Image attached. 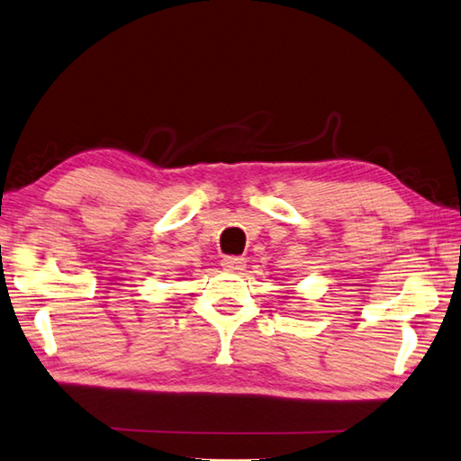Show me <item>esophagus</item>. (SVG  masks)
Here are the masks:
<instances>
[{
    "mask_svg": "<svg viewBox=\"0 0 461 461\" xmlns=\"http://www.w3.org/2000/svg\"><path fill=\"white\" fill-rule=\"evenodd\" d=\"M221 266H223V270L240 272V270H244V267H246V259L238 258V256H225L221 259Z\"/></svg>",
    "mask_w": 461,
    "mask_h": 461,
    "instance_id": "1",
    "label": "esophagus"
}]
</instances>
